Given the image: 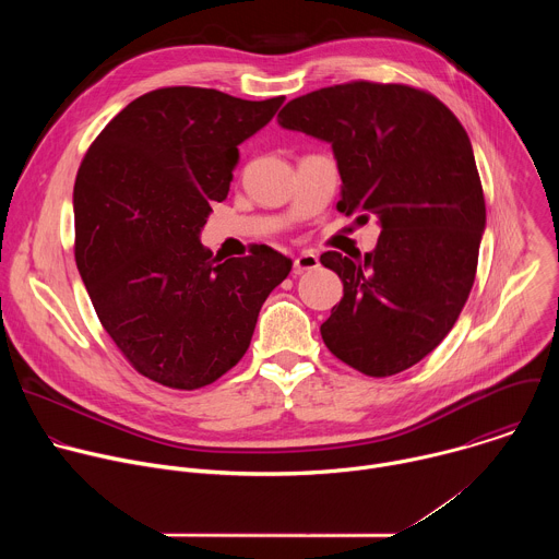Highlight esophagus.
I'll return each mask as SVG.
<instances>
[{"instance_id":"1","label":"esophagus","mask_w":559,"mask_h":559,"mask_svg":"<svg viewBox=\"0 0 559 559\" xmlns=\"http://www.w3.org/2000/svg\"><path fill=\"white\" fill-rule=\"evenodd\" d=\"M318 265H321V261H318V257L313 252H302L294 259V274H302V272H309V270H316Z\"/></svg>"}]
</instances>
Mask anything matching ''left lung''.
<instances>
[{
	"label": "left lung",
	"instance_id": "1",
	"mask_svg": "<svg viewBox=\"0 0 559 559\" xmlns=\"http://www.w3.org/2000/svg\"><path fill=\"white\" fill-rule=\"evenodd\" d=\"M278 123L332 143L338 212L382 227L365 257H321L343 281V300L321 325L328 349L373 378L414 367L455 325L487 223L462 123L427 91L376 82L296 97Z\"/></svg>",
	"mask_w": 559,
	"mask_h": 559
}]
</instances>
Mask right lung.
<instances>
[{"label": "right lung", "mask_w": 559, "mask_h": 559, "mask_svg": "<svg viewBox=\"0 0 559 559\" xmlns=\"http://www.w3.org/2000/svg\"><path fill=\"white\" fill-rule=\"evenodd\" d=\"M283 99L158 88L130 102L79 166L76 270L108 336L158 384L192 391L229 371L292 270L267 246L221 261L199 241L210 203L229 192L238 145Z\"/></svg>", "instance_id": "add662e5"}]
</instances>
